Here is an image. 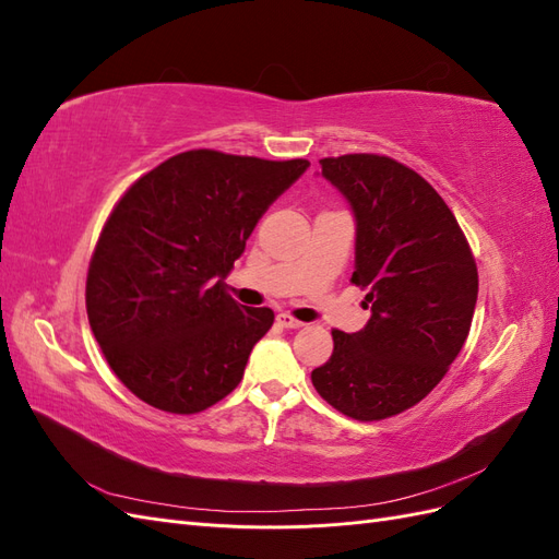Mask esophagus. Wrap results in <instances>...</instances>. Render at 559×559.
Here are the masks:
<instances>
[{
  "label": "esophagus",
  "mask_w": 559,
  "mask_h": 559,
  "mask_svg": "<svg viewBox=\"0 0 559 559\" xmlns=\"http://www.w3.org/2000/svg\"><path fill=\"white\" fill-rule=\"evenodd\" d=\"M277 324L284 326V329H300L302 321L296 319V317H292V314H286V312H280V314H277Z\"/></svg>",
  "instance_id": "obj_1"
}]
</instances>
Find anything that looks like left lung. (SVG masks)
I'll return each mask as SVG.
<instances>
[{
	"instance_id": "left-lung-1",
	"label": "left lung",
	"mask_w": 559,
	"mask_h": 559,
	"mask_svg": "<svg viewBox=\"0 0 559 559\" xmlns=\"http://www.w3.org/2000/svg\"><path fill=\"white\" fill-rule=\"evenodd\" d=\"M319 165L357 216L352 284L373 314L359 333L331 331L333 354L312 384L337 413L380 421L445 378L471 331L478 267L445 200L408 165L380 154Z\"/></svg>"
}]
</instances>
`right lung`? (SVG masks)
I'll use <instances>...</instances> for the list:
<instances>
[{"label": "right lung", "mask_w": 559, "mask_h": 559, "mask_svg": "<svg viewBox=\"0 0 559 559\" xmlns=\"http://www.w3.org/2000/svg\"><path fill=\"white\" fill-rule=\"evenodd\" d=\"M308 165L191 148L118 198L91 257L86 312L109 368L140 401L193 415L240 384L275 312L238 306L224 277Z\"/></svg>", "instance_id": "obj_1"}]
</instances>
